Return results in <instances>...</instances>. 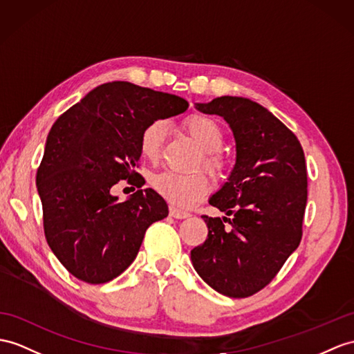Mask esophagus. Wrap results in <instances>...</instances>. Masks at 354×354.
<instances>
[{
	"instance_id": "34e87169",
	"label": "esophagus",
	"mask_w": 354,
	"mask_h": 354,
	"mask_svg": "<svg viewBox=\"0 0 354 354\" xmlns=\"http://www.w3.org/2000/svg\"><path fill=\"white\" fill-rule=\"evenodd\" d=\"M169 214H171L172 218H176V219H186V218L191 216V213L183 212V210H180V209H176V207H169Z\"/></svg>"
}]
</instances>
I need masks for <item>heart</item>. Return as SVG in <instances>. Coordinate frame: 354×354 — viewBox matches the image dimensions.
Segmentation results:
<instances>
[{"instance_id":"heart-1","label":"heart","mask_w":354,"mask_h":354,"mask_svg":"<svg viewBox=\"0 0 354 354\" xmlns=\"http://www.w3.org/2000/svg\"><path fill=\"white\" fill-rule=\"evenodd\" d=\"M182 126L203 150V165L212 172L213 177H222L225 171V160L219 153L225 141L222 126L214 118L198 114V112L187 115ZM167 133L168 126L163 120H153L145 124L140 135V151L142 158L151 162L158 160L165 144ZM150 183L160 196L178 207H191L201 201L210 191V180L204 172L180 174V172L167 169L154 174Z\"/></svg>"}]
</instances>
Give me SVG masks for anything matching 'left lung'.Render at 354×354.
I'll use <instances>...</instances> for the list:
<instances>
[{
    "instance_id": "1",
    "label": "left lung",
    "mask_w": 354,
    "mask_h": 354,
    "mask_svg": "<svg viewBox=\"0 0 354 354\" xmlns=\"http://www.w3.org/2000/svg\"><path fill=\"white\" fill-rule=\"evenodd\" d=\"M196 108L225 118L237 158L228 182L210 198L213 207L232 219L203 214L209 234L192 249L191 260L213 290L249 297L269 286L301 240L308 198L304 149L257 102L222 96Z\"/></svg>"
}]
</instances>
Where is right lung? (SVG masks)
Returning a JSON list of instances; mask_svg holds the SVG:
<instances>
[{"label":"right lung","mask_w":354,"mask_h":354,"mask_svg":"<svg viewBox=\"0 0 354 354\" xmlns=\"http://www.w3.org/2000/svg\"><path fill=\"white\" fill-rule=\"evenodd\" d=\"M187 106L174 94L115 81L91 90L50 127L36 177L43 230L75 278L94 286L117 278L136 258L147 228L168 216L153 189L124 203L111 189L120 180L144 185L135 171L144 126Z\"/></svg>","instance_id":"right-lung-1"}]
</instances>
